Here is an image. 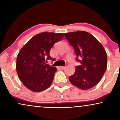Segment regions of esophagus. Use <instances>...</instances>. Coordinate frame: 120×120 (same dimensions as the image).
<instances>
[{
  "label": "esophagus",
  "mask_w": 120,
  "mask_h": 120,
  "mask_svg": "<svg viewBox=\"0 0 120 120\" xmlns=\"http://www.w3.org/2000/svg\"><path fill=\"white\" fill-rule=\"evenodd\" d=\"M58 68L60 69H63L65 68V67H64V66H60V67H59Z\"/></svg>",
  "instance_id": "1"
}]
</instances>
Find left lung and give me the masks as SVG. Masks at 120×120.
<instances>
[{"mask_svg": "<svg viewBox=\"0 0 120 120\" xmlns=\"http://www.w3.org/2000/svg\"><path fill=\"white\" fill-rule=\"evenodd\" d=\"M77 56L75 73L70 82L81 90L90 89L101 81L107 69V56L102 45L91 34L85 31L64 33Z\"/></svg>", "mask_w": 120, "mask_h": 120, "instance_id": "1", "label": "left lung"}]
</instances>
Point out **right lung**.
I'll list each match as a JSON object with an SVG mask.
<instances>
[{
	"label": "right lung",
	"instance_id": "add662e5",
	"mask_svg": "<svg viewBox=\"0 0 120 120\" xmlns=\"http://www.w3.org/2000/svg\"><path fill=\"white\" fill-rule=\"evenodd\" d=\"M64 34L44 32L33 37L20 50L16 69L19 79L28 89L38 92L51 85L57 68L45 62L52 60L50 50Z\"/></svg>",
	"mask_w": 120,
	"mask_h": 120
}]
</instances>
